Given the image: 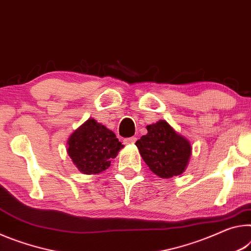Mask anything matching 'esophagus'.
I'll return each instance as SVG.
<instances>
[{
  "label": "esophagus",
  "instance_id": "esophagus-1",
  "mask_svg": "<svg viewBox=\"0 0 251 251\" xmlns=\"http://www.w3.org/2000/svg\"><path fill=\"white\" fill-rule=\"evenodd\" d=\"M137 141V138L135 137H131V138H126L125 139V143L126 145H133V143Z\"/></svg>",
  "mask_w": 251,
  "mask_h": 251
}]
</instances>
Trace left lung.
Instances as JSON below:
<instances>
[{
	"instance_id": "8db88e82",
	"label": "left lung",
	"mask_w": 251,
	"mask_h": 251,
	"mask_svg": "<svg viewBox=\"0 0 251 251\" xmlns=\"http://www.w3.org/2000/svg\"><path fill=\"white\" fill-rule=\"evenodd\" d=\"M148 133L135 142L143 161L160 178H172L186 170L191 143L164 120L147 126Z\"/></svg>"
}]
</instances>
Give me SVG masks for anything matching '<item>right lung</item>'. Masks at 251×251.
<instances>
[{"label": "right lung", "instance_id": "add662e5", "mask_svg": "<svg viewBox=\"0 0 251 251\" xmlns=\"http://www.w3.org/2000/svg\"><path fill=\"white\" fill-rule=\"evenodd\" d=\"M123 145L112 131L89 119L68 139L67 152L84 175H97L108 169Z\"/></svg>", "mask_w": 251, "mask_h": 251}]
</instances>
